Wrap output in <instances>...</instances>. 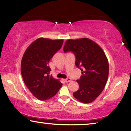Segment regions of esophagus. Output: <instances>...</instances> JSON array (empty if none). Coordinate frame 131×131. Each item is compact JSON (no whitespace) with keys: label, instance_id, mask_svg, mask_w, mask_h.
Wrapping results in <instances>:
<instances>
[{"label":"esophagus","instance_id":"1","mask_svg":"<svg viewBox=\"0 0 131 131\" xmlns=\"http://www.w3.org/2000/svg\"><path fill=\"white\" fill-rule=\"evenodd\" d=\"M64 80H65L66 83H69V82H70L71 81V79L70 78H67L66 79H64Z\"/></svg>","mask_w":131,"mask_h":131}]
</instances>
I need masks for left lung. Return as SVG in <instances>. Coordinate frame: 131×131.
<instances>
[{
	"label": "left lung",
	"mask_w": 131,
	"mask_h": 131,
	"mask_svg": "<svg viewBox=\"0 0 131 131\" xmlns=\"http://www.w3.org/2000/svg\"><path fill=\"white\" fill-rule=\"evenodd\" d=\"M63 51L74 53L75 64L81 71L80 79L77 80L79 89L73 92L74 97L82 103L92 102L102 92L107 81L108 62L105 52L88 38L68 40Z\"/></svg>",
	"instance_id": "1"
}]
</instances>
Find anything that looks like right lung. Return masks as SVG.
<instances>
[{"label": "right lung", "instance_id": "right-lung-1", "mask_svg": "<svg viewBox=\"0 0 131 131\" xmlns=\"http://www.w3.org/2000/svg\"><path fill=\"white\" fill-rule=\"evenodd\" d=\"M63 40L41 37L31 43L23 55L21 72L23 80L37 99L46 101L56 95L62 85L59 80L49 75L51 58L61 49Z\"/></svg>", "mask_w": 131, "mask_h": 131}]
</instances>
